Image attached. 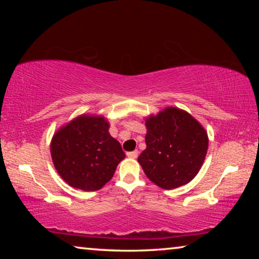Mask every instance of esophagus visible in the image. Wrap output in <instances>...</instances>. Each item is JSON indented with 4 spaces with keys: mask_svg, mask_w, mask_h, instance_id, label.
<instances>
[{
    "mask_svg": "<svg viewBox=\"0 0 259 259\" xmlns=\"http://www.w3.org/2000/svg\"><path fill=\"white\" fill-rule=\"evenodd\" d=\"M126 156L130 157V159H136L138 156V151H133V152H128L126 153Z\"/></svg>",
    "mask_w": 259,
    "mask_h": 259,
    "instance_id": "1",
    "label": "esophagus"
}]
</instances>
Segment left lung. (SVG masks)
Here are the masks:
<instances>
[{
	"mask_svg": "<svg viewBox=\"0 0 259 259\" xmlns=\"http://www.w3.org/2000/svg\"><path fill=\"white\" fill-rule=\"evenodd\" d=\"M146 150L138 162L147 178L164 190L190 183L203 164L208 135L191 114L166 107L146 119Z\"/></svg>",
	"mask_w": 259,
	"mask_h": 259,
	"instance_id": "left-lung-1",
	"label": "left lung"
}]
</instances>
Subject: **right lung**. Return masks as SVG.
Masks as SVG:
<instances>
[{"instance_id": "obj_1", "label": "right lung", "mask_w": 259, "mask_h": 259, "mask_svg": "<svg viewBox=\"0 0 259 259\" xmlns=\"http://www.w3.org/2000/svg\"><path fill=\"white\" fill-rule=\"evenodd\" d=\"M108 129L105 117L83 114L54 135L52 161L69 186L91 192L111 181L125 154Z\"/></svg>"}]
</instances>
